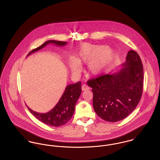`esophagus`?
Listing matches in <instances>:
<instances>
[{
	"label": "esophagus",
	"instance_id": "34e87169",
	"mask_svg": "<svg viewBox=\"0 0 160 160\" xmlns=\"http://www.w3.org/2000/svg\"><path fill=\"white\" fill-rule=\"evenodd\" d=\"M90 89V88L86 85V84H82V91H86V90H89Z\"/></svg>",
	"mask_w": 160,
	"mask_h": 160
}]
</instances>
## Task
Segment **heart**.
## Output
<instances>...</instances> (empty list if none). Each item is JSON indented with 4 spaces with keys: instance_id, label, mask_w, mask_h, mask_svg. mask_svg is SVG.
Returning <instances> with one entry per match:
<instances>
[{
    "instance_id": "obj_1",
    "label": "heart",
    "mask_w": 160,
    "mask_h": 160,
    "mask_svg": "<svg viewBox=\"0 0 160 160\" xmlns=\"http://www.w3.org/2000/svg\"><path fill=\"white\" fill-rule=\"evenodd\" d=\"M114 51L103 45L84 44L79 49L76 58L70 60L69 67L73 74L81 71V64L89 63L88 70L91 74H98L113 60Z\"/></svg>"
}]
</instances>
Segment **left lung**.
<instances>
[{"label": "left lung", "mask_w": 160, "mask_h": 160, "mask_svg": "<svg viewBox=\"0 0 160 160\" xmlns=\"http://www.w3.org/2000/svg\"><path fill=\"white\" fill-rule=\"evenodd\" d=\"M119 71L88 80L92 88L93 107L102 119L117 122L131 114L141 98L143 69L136 52L130 50Z\"/></svg>", "instance_id": "1"}]
</instances>
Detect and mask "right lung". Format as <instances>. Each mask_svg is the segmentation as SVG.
Wrapping results in <instances>:
<instances>
[{"label":"right lung","instance_id":"1","mask_svg":"<svg viewBox=\"0 0 160 160\" xmlns=\"http://www.w3.org/2000/svg\"><path fill=\"white\" fill-rule=\"evenodd\" d=\"M48 44H53L57 46H65L67 42L54 40L47 41L42 45L31 50L27 56L37 52ZM81 93V82L69 84L67 86L63 94L55 107L46 113H39L31 110L28 107L31 113L36 118L47 125L58 127L68 122L72 116L75 105Z\"/></svg>","mask_w":160,"mask_h":160}]
</instances>
